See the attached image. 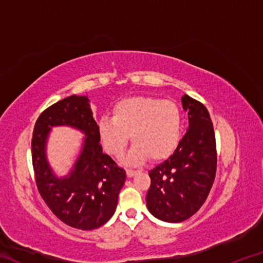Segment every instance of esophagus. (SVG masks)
Returning <instances> with one entry per match:
<instances>
[{
  "instance_id": "obj_1",
  "label": "esophagus",
  "mask_w": 263,
  "mask_h": 263,
  "mask_svg": "<svg viewBox=\"0 0 263 263\" xmlns=\"http://www.w3.org/2000/svg\"><path fill=\"white\" fill-rule=\"evenodd\" d=\"M136 174H137V171H133V169H127V171H126L127 177H132V176H135Z\"/></svg>"
}]
</instances>
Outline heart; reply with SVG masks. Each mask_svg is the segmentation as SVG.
Instances as JSON below:
<instances>
[{"label":"heart","instance_id":"obj_1","mask_svg":"<svg viewBox=\"0 0 263 263\" xmlns=\"http://www.w3.org/2000/svg\"><path fill=\"white\" fill-rule=\"evenodd\" d=\"M97 132L104 149L119 158L128 139L133 146L125 161L140 164L149 157L155 161L174 153L181 139L182 116L172 101L149 96H135L118 102L114 117H102Z\"/></svg>","mask_w":263,"mask_h":263}]
</instances>
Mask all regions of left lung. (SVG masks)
<instances>
[{"label":"left lung","mask_w":263,"mask_h":263,"mask_svg":"<svg viewBox=\"0 0 263 263\" xmlns=\"http://www.w3.org/2000/svg\"><path fill=\"white\" fill-rule=\"evenodd\" d=\"M189 126L171 157L149 171L146 196L148 211L158 219L180 222L205 202L216 176L217 152L213 125L201 102L182 96Z\"/></svg>","instance_id":"obj_1"}]
</instances>
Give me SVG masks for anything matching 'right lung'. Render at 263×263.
<instances>
[{"mask_svg":"<svg viewBox=\"0 0 263 263\" xmlns=\"http://www.w3.org/2000/svg\"><path fill=\"white\" fill-rule=\"evenodd\" d=\"M69 126L85 135L83 147L69 174L59 178L46 155L52 127ZM97 124L87 96H69L43 111L35 122L31 149L35 183L51 211L70 228L94 230L116 211L126 174L100 144Z\"/></svg>","mask_w":263,"mask_h":263,"instance_id":"right-lung-1","label":"right lung"}]
</instances>
